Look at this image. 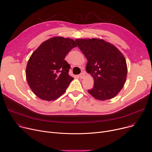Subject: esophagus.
Here are the masks:
<instances>
[{"instance_id": "34e87169", "label": "esophagus", "mask_w": 152, "mask_h": 152, "mask_svg": "<svg viewBox=\"0 0 152 152\" xmlns=\"http://www.w3.org/2000/svg\"><path fill=\"white\" fill-rule=\"evenodd\" d=\"M79 77H80V78H83L84 77H85V73L84 72H82V74H80Z\"/></svg>"}]
</instances>
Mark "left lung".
I'll list each match as a JSON object with an SVG mask.
<instances>
[{
    "label": "left lung",
    "mask_w": 152,
    "mask_h": 152,
    "mask_svg": "<svg viewBox=\"0 0 152 152\" xmlns=\"http://www.w3.org/2000/svg\"><path fill=\"white\" fill-rule=\"evenodd\" d=\"M78 47L88 60L86 70L94 78L88 93L96 99H110L123 87L127 65L122 53L113 45L102 39H77Z\"/></svg>",
    "instance_id": "1"
}]
</instances>
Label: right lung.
Instances as JSON below:
<instances>
[{
    "instance_id": "1",
    "label": "right lung",
    "mask_w": 152,
    "mask_h": 152,
    "mask_svg": "<svg viewBox=\"0 0 152 152\" xmlns=\"http://www.w3.org/2000/svg\"><path fill=\"white\" fill-rule=\"evenodd\" d=\"M75 42L55 37L43 42L30 57L26 75L34 93L43 100L56 99L74 79L69 75L70 66L64 60Z\"/></svg>"
}]
</instances>
